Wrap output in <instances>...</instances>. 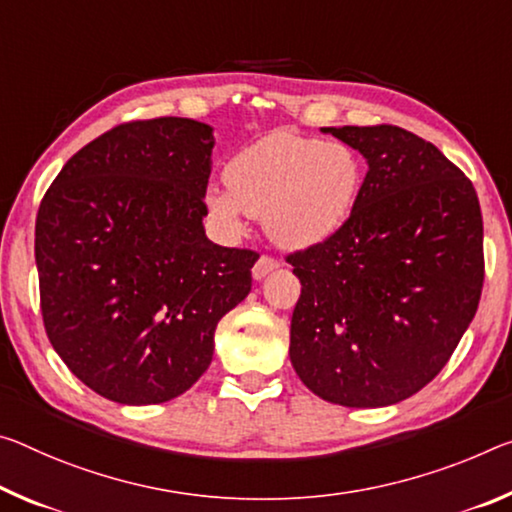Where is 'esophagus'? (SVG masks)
Wrapping results in <instances>:
<instances>
[{"mask_svg":"<svg viewBox=\"0 0 512 512\" xmlns=\"http://www.w3.org/2000/svg\"><path fill=\"white\" fill-rule=\"evenodd\" d=\"M280 266V262L275 257H269V255H262L255 262V266H253V278L255 280H262V278H266V275H269L271 271H275Z\"/></svg>","mask_w":512,"mask_h":512,"instance_id":"34e87169","label":"esophagus"}]
</instances>
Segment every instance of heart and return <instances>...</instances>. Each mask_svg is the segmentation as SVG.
Listing matches in <instances>:
<instances>
[{"label": "heart", "mask_w": 512, "mask_h": 512, "mask_svg": "<svg viewBox=\"0 0 512 512\" xmlns=\"http://www.w3.org/2000/svg\"><path fill=\"white\" fill-rule=\"evenodd\" d=\"M227 186H212L207 205L230 237L262 216L269 237L285 248L330 239L351 216L362 186V164L351 145L294 132H273L234 154Z\"/></svg>", "instance_id": "b5f03b06"}]
</instances>
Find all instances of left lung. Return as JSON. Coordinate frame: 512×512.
I'll return each mask as SVG.
<instances>
[{"instance_id":"obj_1","label":"left lung","mask_w":512,"mask_h":512,"mask_svg":"<svg viewBox=\"0 0 512 512\" xmlns=\"http://www.w3.org/2000/svg\"><path fill=\"white\" fill-rule=\"evenodd\" d=\"M369 170L346 223L287 255L300 280L289 358L323 401L383 408L442 371L481 300L483 216L474 184L396 125L323 127Z\"/></svg>"}]
</instances>
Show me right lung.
<instances>
[{"instance_id": "1", "label": "right lung", "mask_w": 512, "mask_h": 512, "mask_svg": "<svg viewBox=\"0 0 512 512\" xmlns=\"http://www.w3.org/2000/svg\"><path fill=\"white\" fill-rule=\"evenodd\" d=\"M212 127L132 120L72 154L40 200V312L54 351L104 399L164 403L207 371L216 323L257 253L207 239Z\"/></svg>"}]
</instances>
